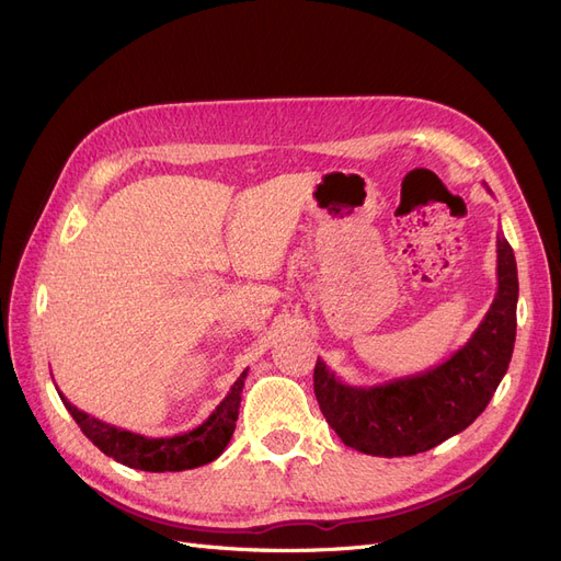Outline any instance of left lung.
<instances>
[{
  "label": "left lung",
  "instance_id": "left-lung-1",
  "mask_svg": "<svg viewBox=\"0 0 561 561\" xmlns=\"http://www.w3.org/2000/svg\"><path fill=\"white\" fill-rule=\"evenodd\" d=\"M517 265L496 236V296L469 342L442 365L377 386H348L319 358L314 396L337 437L365 455L425 453L467 430L504 379L515 344Z\"/></svg>",
  "mask_w": 561,
  "mask_h": 561
}]
</instances>
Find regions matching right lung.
Here are the masks:
<instances>
[{
	"instance_id": "right-lung-1",
	"label": "right lung",
	"mask_w": 561,
	"mask_h": 561,
	"mask_svg": "<svg viewBox=\"0 0 561 561\" xmlns=\"http://www.w3.org/2000/svg\"><path fill=\"white\" fill-rule=\"evenodd\" d=\"M247 371L249 369L242 371L238 381L231 386V390L226 392V398L198 427L175 434V437L161 439H150L142 437V434L103 423L90 416V413L73 407L65 396H61V390L57 392L61 402L69 409L73 421L78 423V427L82 430V434L115 462L140 471H184L217 460L228 446V442H231Z\"/></svg>"
}]
</instances>
